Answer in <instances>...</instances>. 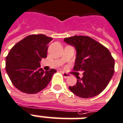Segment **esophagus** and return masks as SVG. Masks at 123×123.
Wrapping results in <instances>:
<instances>
[{
  "label": "esophagus",
  "instance_id": "1",
  "mask_svg": "<svg viewBox=\"0 0 123 123\" xmlns=\"http://www.w3.org/2000/svg\"><path fill=\"white\" fill-rule=\"evenodd\" d=\"M62 74H63V76H64V78H68V77H69V76H70V74L67 73H64V72L62 73Z\"/></svg>",
  "mask_w": 123,
  "mask_h": 123
}]
</instances>
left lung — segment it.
I'll list each match as a JSON object with an SVG mask.
<instances>
[{"label": "left lung", "mask_w": 123, "mask_h": 123, "mask_svg": "<svg viewBox=\"0 0 123 123\" xmlns=\"http://www.w3.org/2000/svg\"><path fill=\"white\" fill-rule=\"evenodd\" d=\"M64 41L76 48L74 71H83V76L76 75V85L68 88L81 98H91L103 91L115 72V60L109 49L86 36L64 38Z\"/></svg>", "instance_id": "left-lung-1"}]
</instances>
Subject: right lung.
<instances>
[{"instance_id":"add662e5","label":"right lung","mask_w":123,"mask_h":123,"mask_svg":"<svg viewBox=\"0 0 123 123\" xmlns=\"http://www.w3.org/2000/svg\"><path fill=\"white\" fill-rule=\"evenodd\" d=\"M53 38L38 34L27 36L17 43L6 57V70L13 85L19 91L35 94L49 83L56 72L44 71L40 62L47 58L48 44Z\"/></svg>"}]
</instances>
